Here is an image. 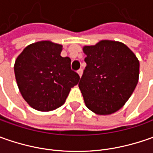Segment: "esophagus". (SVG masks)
Segmentation results:
<instances>
[{
    "instance_id": "esophagus-1",
    "label": "esophagus",
    "mask_w": 153,
    "mask_h": 153,
    "mask_svg": "<svg viewBox=\"0 0 153 153\" xmlns=\"http://www.w3.org/2000/svg\"><path fill=\"white\" fill-rule=\"evenodd\" d=\"M77 73H78V75L80 76V77H81V76H82V69L78 70V71H77Z\"/></svg>"
}]
</instances>
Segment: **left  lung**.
Segmentation results:
<instances>
[{
	"mask_svg": "<svg viewBox=\"0 0 153 153\" xmlns=\"http://www.w3.org/2000/svg\"><path fill=\"white\" fill-rule=\"evenodd\" d=\"M87 66L78 86L86 106L98 115L121 109L138 83L140 63L126 45L103 40L84 46Z\"/></svg>",
	"mask_w": 153,
	"mask_h": 153,
	"instance_id": "left-lung-1",
	"label": "left lung"
}]
</instances>
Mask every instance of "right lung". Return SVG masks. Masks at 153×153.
Masks as SVG:
<instances>
[{
    "label": "right lung",
    "instance_id": "1",
    "mask_svg": "<svg viewBox=\"0 0 153 153\" xmlns=\"http://www.w3.org/2000/svg\"><path fill=\"white\" fill-rule=\"evenodd\" d=\"M62 45L41 41L27 46L14 64L16 82L32 108L49 111L61 106L80 76L71 68V59L60 55Z\"/></svg>",
    "mask_w": 153,
    "mask_h": 153
}]
</instances>
